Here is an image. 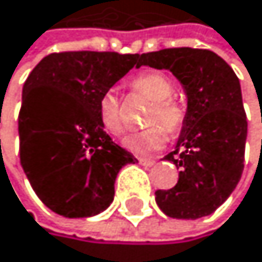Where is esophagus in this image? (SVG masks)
I'll list each match as a JSON object with an SVG mask.
<instances>
[{"mask_svg": "<svg viewBox=\"0 0 262 262\" xmlns=\"http://www.w3.org/2000/svg\"><path fill=\"white\" fill-rule=\"evenodd\" d=\"M140 164L144 165V167H152L154 165V161L152 159H148V157H140Z\"/></svg>", "mask_w": 262, "mask_h": 262, "instance_id": "34e87169", "label": "esophagus"}]
</instances>
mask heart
<instances>
[{
	"mask_svg": "<svg viewBox=\"0 0 262 262\" xmlns=\"http://www.w3.org/2000/svg\"><path fill=\"white\" fill-rule=\"evenodd\" d=\"M130 87L135 92L152 100V106L148 113V124H154L141 132L130 134L122 140V144L135 154H149L161 149L167 141V128L170 134H177L181 130L186 113L184 108L177 100L171 98L173 95V82L164 73L149 71L138 74L130 82ZM97 116L101 128L106 134L118 137L122 134V114L119 100L113 92H105L97 106Z\"/></svg>",
	"mask_w": 262,
	"mask_h": 262,
	"instance_id": "b5f03b06",
	"label": "heart"
}]
</instances>
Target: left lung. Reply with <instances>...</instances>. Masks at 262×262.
<instances>
[{
	"instance_id": "8db88e82",
	"label": "left lung",
	"mask_w": 262,
	"mask_h": 262,
	"mask_svg": "<svg viewBox=\"0 0 262 262\" xmlns=\"http://www.w3.org/2000/svg\"><path fill=\"white\" fill-rule=\"evenodd\" d=\"M138 65L171 71L188 97L177 149L164 157L181 168L180 178L171 189H157L156 202L170 218L208 216L244 171L248 122L238 78L220 55L192 47L141 54Z\"/></svg>"
}]
</instances>
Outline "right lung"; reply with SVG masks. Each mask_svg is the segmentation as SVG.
<instances>
[{
  "mask_svg": "<svg viewBox=\"0 0 262 262\" xmlns=\"http://www.w3.org/2000/svg\"><path fill=\"white\" fill-rule=\"evenodd\" d=\"M138 54L55 52L33 68L18 113L20 164L41 202L67 218L106 210L114 181L138 162L101 128L100 97L138 65Z\"/></svg>",
  "mask_w": 262,
  "mask_h": 262,
  "instance_id": "1",
  "label": "right lung"
}]
</instances>
